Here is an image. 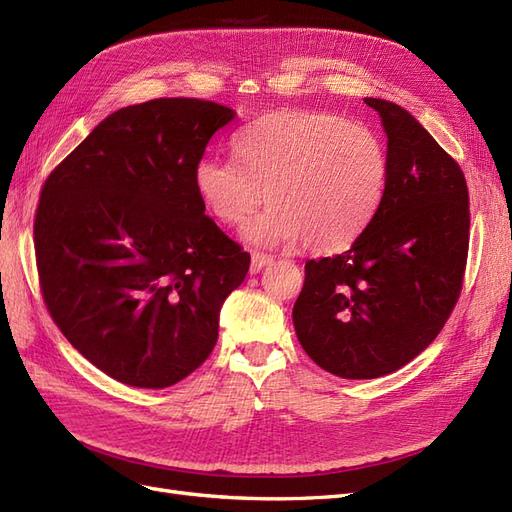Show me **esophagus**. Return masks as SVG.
Instances as JSON below:
<instances>
[{
  "label": "esophagus",
  "instance_id": "1",
  "mask_svg": "<svg viewBox=\"0 0 512 512\" xmlns=\"http://www.w3.org/2000/svg\"><path fill=\"white\" fill-rule=\"evenodd\" d=\"M273 258L267 256V254H260V252H254L252 254V265H250V271L252 273H260L262 269H265L267 265H271Z\"/></svg>",
  "mask_w": 512,
  "mask_h": 512
}]
</instances>
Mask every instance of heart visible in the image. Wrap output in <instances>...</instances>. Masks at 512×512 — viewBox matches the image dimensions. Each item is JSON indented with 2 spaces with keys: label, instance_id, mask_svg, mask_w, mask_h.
<instances>
[{
  "label": "heart",
  "instance_id": "1",
  "mask_svg": "<svg viewBox=\"0 0 512 512\" xmlns=\"http://www.w3.org/2000/svg\"><path fill=\"white\" fill-rule=\"evenodd\" d=\"M232 149L237 162H198L196 192L228 226L267 196L271 205L243 228L262 247L303 239L314 252L344 250L376 215L389 179L380 136L327 111L269 113L237 132Z\"/></svg>",
  "mask_w": 512,
  "mask_h": 512
}]
</instances>
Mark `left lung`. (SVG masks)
I'll list each match as a JSON object with an SVG mask.
<instances>
[{
	"mask_svg": "<svg viewBox=\"0 0 512 512\" xmlns=\"http://www.w3.org/2000/svg\"><path fill=\"white\" fill-rule=\"evenodd\" d=\"M365 104L389 138L382 203L348 252L305 262L292 309L309 359L348 380L391 374L438 337L459 299L470 243L459 164L406 108Z\"/></svg>",
	"mask_w": 512,
	"mask_h": 512,
	"instance_id": "8db88e82",
	"label": "left lung"
}]
</instances>
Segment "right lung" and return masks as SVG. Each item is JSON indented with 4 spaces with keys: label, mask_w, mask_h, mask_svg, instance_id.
Instances as JSON below:
<instances>
[{
    "label": "right lung",
    "mask_w": 512,
    "mask_h": 512,
    "mask_svg": "<svg viewBox=\"0 0 512 512\" xmlns=\"http://www.w3.org/2000/svg\"><path fill=\"white\" fill-rule=\"evenodd\" d=\"M228 106L158 98L119 108L46 177L34 220L46 309L89 363L166 389L205 363L250 254L196 192Z\"/></svg>",
    "instance_id": "right-lung-1"
}]
</instances>
